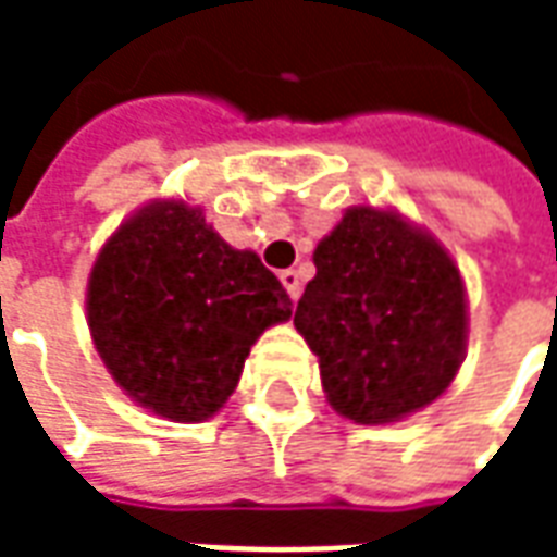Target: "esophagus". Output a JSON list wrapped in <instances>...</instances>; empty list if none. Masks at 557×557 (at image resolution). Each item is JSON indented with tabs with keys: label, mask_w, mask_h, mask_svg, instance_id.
Masks as SVG:
<instances>
[{
	"label": "esophagus",
	"mask_w": 557,
	"mask_h": 557,
	"mask_svg": "<svg viewBox=\"0 0 557 557\" xmlns=\"http://www.w3.org/2000/svg\"><path fill=\"white\" fill-rule=\"evenodd\" d=\"M280 280H283V286H286V292H289L292 301H298L301 298V277H298V271H283L280 274Z\"/></svg>",
	"instance_id": "esophagus-1"
}]
</instances>
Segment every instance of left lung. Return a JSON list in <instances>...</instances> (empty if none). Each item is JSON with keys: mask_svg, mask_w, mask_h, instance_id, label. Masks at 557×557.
Instances as JSON below:
<instances>
[{"mask_svg": "<svg viewBox=\"0 0 557 557\" xmlns=\"http://www.w3.org/2000/svg\"><path fill=\"white\" fill-rule=\"evenodd\" d=\"M313 262L295 327L319 358L327 403L355 423H391L442 397L466 349V289L438 242L358 206Z\"/></svg>", "mask_w": 557, "mask_h": 557, "instance_id": "left-lung-1", "label": "left lung"}]
</instances>
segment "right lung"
Instances as JSON below:
<instances>
[{"instance_id":"1","label":"right lung","mask_w":557,"mask_h":557,"mask_svg":"<svg viewBox=\"0 0 557 557\" xmlns=\"http://www.w3.org/2000/svg\"><path fill=\"white\" fill-rule=\"evenodd\" d=\"M86 310L115 382L160 418L194 423L230 399L250 346L289 319L292 301L199 208L158 202L103 244Z\"/></svg>"}]
</instances>
